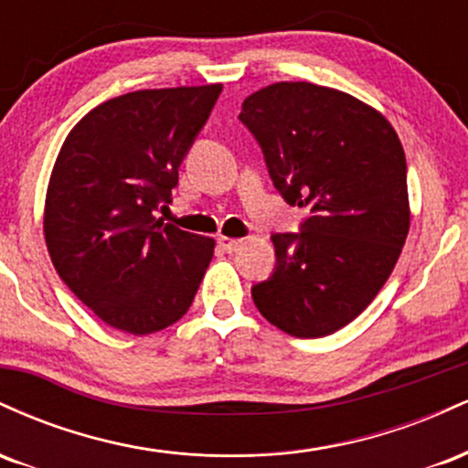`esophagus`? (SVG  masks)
Segmentation results:
<instances>
[{
	"instance_id": "esophagus-1",
	"label": "esophagus",
	"mask_w": 468,
	"mask_h": 468,
	"mask_svg": "<svg viewBox=\"0 0 468 468\" xmlns=\"http://www.w3.org/2000/svg\"><path fill=\"white\" fill-rule=\"evenodd\" d=\"M218 246L222 249L224 252H235L241 246V239H233V238H218Z\"/></svg>"
}]
</instances>
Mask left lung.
<instances>
[{"label": "left lung", "instance_id": "left-lung-1", "mask_svg": "<svg viewBox=\"0 0 468 468\" xmlns=\"http://www.w3.org/2000/svg\"><path fill=\"white\" fill-rule=\"evenodd\" d=\"M239 121L283 200L308 211L299 233L272 235L275 271L250 288L252 302L288 335H332L372 303L405 246L402 144L369 105L305 80L250 94Z\"/></svg>", "mask_w": 468, "mask_h": 468}]
</instances>
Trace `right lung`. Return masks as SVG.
<instances>
[{"instance_id":"add662e5","label":"right lung","mask_w":468,"mask_h":468,"mask_svg":"<svg viewBox=\"0 0 468 468\" xmlns=\"http://www.w3.org/2000/svg\"><path fill=\"white\" fill-rule=\"evenodd\" d=\"M222 85L138 90L94 107L52 169L44 230L58 277L107 325L152 335L189 310L216 241L155 219Z\"/></svg>"}]
</instances>
